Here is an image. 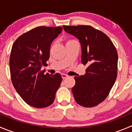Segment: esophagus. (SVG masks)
<instances>
[{
    "instance_id": "esophagus-1",
    "label": "esophagus",
    "mask_w": 132,
    "mask_h": 132,
    "mask_svg": "<svg viewBox=\"0 0 132 132\" xmlns=\"http://www.w3.org/2000/svg\"><path fill=\"white\" fill-rule=\"evenodd\" d=\"M67 75H65V74H61V77H62V78L63 79H65L66 78H67Z\"/></svg>"
}]
</instances>
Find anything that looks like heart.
<instances>
[{
    "label": "heart",
    "mask_w": 132,
    "mask_h": 132,
    "mask_svg": "<svg viewBox=\"0 0 132 132\" xmlns=\"http://www.w3.org/2000/svg\"><path fill=\"white\" fill-rule=\"evenodd\" d=\"M75 40H73V39H67L66 40V44L67 43H71L72 42V41H75Z\"/></svg>",
    "instance_id": "b5f03b06"
}]
</instances>
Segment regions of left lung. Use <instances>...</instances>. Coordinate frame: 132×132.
I'll list each match as a JSON object with an SVG mask.
<instances>
[{"mask_svg":"<svg viewBox=\"0 0 132 132\" xmlns=\"http://www.w3.org/2000/svg\"><path fill=\"white\" fill-rule=\"evenodd\" d=\"M81 44L82 64L87 65L86 74L75 76L72 88L75 101L86 108L103 102L113 86L117 76L118 54L110 39L91 26H63Z\"/></svg>","mask_w":132,"mask_h":132,"instance_id":"left-lung-1","label":"left lung"}]
</instances>
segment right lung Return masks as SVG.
<instances>
[{
  "mask_svg": "<svg viewBox=\"0 0 132 132\" xmlns=\"http://www.w3.org/2000/svg\"><path fill=\"white\" fill-rule=\"evenodd\" d=\"M62 31L61 26H39L23 34L13 43L10 57L13 87L28 105L43 108L54 102L62 78L41 71L50 57L52 41Z\"/></svg>",
  "mask_w": 132,
  "mask_h": 132,
  "instance_id": "right-lung-1",
  "label": "right lung"
}]
</instances>
